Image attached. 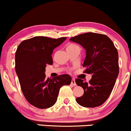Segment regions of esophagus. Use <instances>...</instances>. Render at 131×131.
<instances>
[{
    "mask_svg": "<svg viewBox=\"0 0 131 131\" xmlns=\"http://www.w3.org/2000/svg\"><path fill=\"white\" fill-rule=\"evenodd\" d=\"M71 84L73 85H76V81H75V79L74 78H73L71 80Z\"/></svg>",
    "mask_w": 131,
    "mask_h": 131,
    "instance_id": "34e87169",
    "label": "esophagus"
}]
</instances>
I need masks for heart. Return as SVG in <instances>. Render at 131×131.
Masks as SVG:
<instances>
[{"label":"heart","mask_w":131,"mask_h":131,"mask_svg":"<svg viewBox=\"0 0 131 131\" xmlns=\"http://www.w3.org/2000/svg\"><path fill=\"white\" fill-rule=\"evenodd\" d=\"M75 46H76L75 44H73V43H70L69 45H68L67 49H68V48H70V47H75Z\"/></svg>","instance_id":"obj_1"}]
</instances>
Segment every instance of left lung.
<instances>
[{"label":"left lung","instance_id":"obj_1","mask_svg":"<svg viewBox=\"0 0 131 131\" xmlns=\"http://www.w3.org/2000/svg\"><path fill=\"white\" fill-rule=\"evenodd\" d=\"M86 50L82 64L84 73L92 74L89 82L76 79V83L84 89L83 95L76 98L84 107L100 106L107 100L115 86L119 74L118 53L112 40L106 35L87 32L71 37Z\"/></svg>","mask_w":131,"mask_h":131}]
</instances>
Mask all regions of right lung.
Instances as JSON below:
<instances>
[{
  "mask_svg": "<svg viewBox=\"0 0 131 131\" xmlns=\"http://www.w3.org/2000/svg\"><path fill=\"white\" fill-rule=\"evenodd\" d=\"M67 37L52 39L36 36L23 40L15 53V71L24 96L30 104L40 109L56 103L60 89L70 85L71 77L62 74L52 79L46 78L47 64L52 65L54 49Z\"/></svg>",
  "mask_w": 131,
  "mask_h": 131,
  "instance_id": "1",
  "label": "right lung"
}]
</instances>
